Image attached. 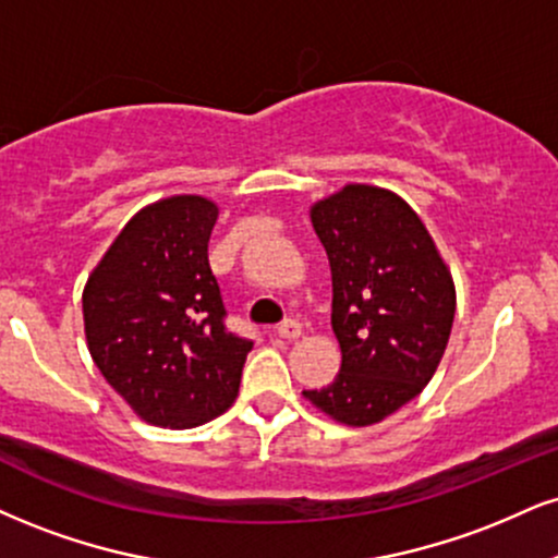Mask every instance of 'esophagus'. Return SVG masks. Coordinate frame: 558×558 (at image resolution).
Here are the masks:
<instances>
[{"mask_svg": "<svg viewBox=\"0 0 558 558\" xmlns=\"http://www.w3.org/2000/svg\"><path fill=\"white\" fill-rule=\"evenodd\" d=\"M278 335L286 340H296V338H301V325L296 319H286L283 325L278 327Z\"/></svg>", "mask_w": 558, "mask_h": 558, "instance_id": "obj_1", "label": "esophagus"}]
</instances>
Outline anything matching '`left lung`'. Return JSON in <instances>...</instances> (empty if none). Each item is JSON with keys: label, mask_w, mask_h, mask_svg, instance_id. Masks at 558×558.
<instances>
[{"label": "left lung", "mask_w": 558, "mask_h": 558, "mask_svg": "<svg viewBox=\"0 0 558 558\" xmlns=\"http://www.w3.org/2000/svg\"><path fill=\"white\" fill-rule=\"evenodd\" d=\"M332 272L340 372L304 400L343 426H374L432 381L452 332L454 280L400 194L345 184L308 210Z\"/></svg>", "instance_id": "1"}]
</instances>
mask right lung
<instances>
[{
  "mask_svg": "<svg viewBox=\"0 0 558 558\" xmlns=\"http://www.w3.org/2000/svg\"><path fill=\"white\" fill-rule=\"evenodd\" d=\"M218 205L173 194L134 213L83 288L87 351L134 415L192 428L239 395L250 340L226 332L207 262Z\"/></svg>",
  "mask_w": 558,
  "mask_h": 558,
  "instance_id": "add662e5",
  "label": "right lung"
}]
</instances>
